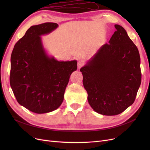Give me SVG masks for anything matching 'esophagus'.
<instances>
[{
  "label": "esophagus",
  "instance_id": "1",
  "mask_svg": "<svg viewBox=\"0 0 150 150\" xmlns=\"http://www.w3.org/2000/svg\"><path fill=\"white\" fill-rule=\"evenodd\" d=\"M84 64V62L83 61H79L78 63V67L79 68V69H80V68L82 67Z\"/></svg>",
  "mask_w": 150,
  "mask_h": 150
}]
</instances>
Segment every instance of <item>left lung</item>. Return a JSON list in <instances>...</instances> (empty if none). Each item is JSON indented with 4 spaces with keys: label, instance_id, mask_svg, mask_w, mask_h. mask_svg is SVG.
<instances>
[{
    "label": "left lung",
    "instance_id": "obj_1",
    "mask_svg": "<svg viewBox=\"0 0 150 150\" xmlns=\"http://www.w3.org/2000/svg\"><path fill=\"white\" fill-rule=\"evenodd\" d=\"M81 68L88 101L106 116L123 112L134 103L142 81L138 49L122 26Z\"/></svg>",
    "mask_w": 150,
    "mask_h": 150
}]
</instances>
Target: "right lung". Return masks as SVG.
Instances as JSON below:
<instances>
[{
	"instance_id": "obj_1",
	"label": "right lung",
	"mask_w": 150,
	"mask_h": 150,
	"mask_svg": "<svg viewBox=\"0 0 150 150\" xmlns=\"http://www.w3.org/2000/svg\"><path fill=\"white\" fill-rule=\"evenodd\" d=\"M58 24L33 25L14 46L11 57L10 84L17 102L29 111L43 114L61 106L77 61H61L45 49L41 35Z\"/></svg>"
}]
</instances>
